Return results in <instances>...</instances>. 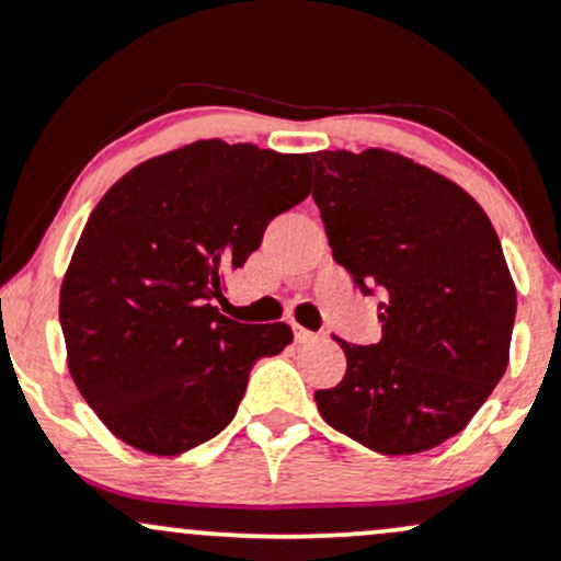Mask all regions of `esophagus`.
<instances>
[{
	"mask_svg": "<svg viewBox=\"0 0 561 561\" xmlns=\"http://www.w3.org/2000/svg\"><path fill=\"white\" fill-rule=\"evenodd\" d=\"M293 330H296V341H298V344H311V341H317V335L314 333H311V330H306V328H293Z\"/></svg>",
	"mask_w": 561,
	"mask_h": 561,
	"instance_id": "1",
	"label": "esophagus"
}]
</instances>
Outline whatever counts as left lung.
I'll return each mask as SVG.
<instances>
[{"mask_svg":"<svg viewBox=\"0 0 561 561\" xmlns=\"http://www.w3.org/2000/svg\"><path fill=\"white\" fill-rule=\"evenodd\" d=\"M314 191L333 261L379 296V344L335 339L344 379L317 389L322 420L379 454L444 444L508 368L516 287L473 196L389 150H322Z\"/></svg>","mask_w":561,"mask_h":561,"instance_id":"8db88e82","label":"left lung"}]
</instances>
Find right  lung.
<instances>
[{
	"instance_id": "obj_1",
	"label": "right lung",
	"mask_w": 561,
	"mask_h": 561,
	"mask_svg": "<svg viewBox=\"0 0 561 561\" xmlns=\"http://www.w3.org/2000/svg\"><path fill=\"white\" fill-rule=\"evenodd\" d=\"M309 156L202 139L139 163L88 217L61 282L69 374L112 435L176 457L236 416L285 322L222 317V276L309 196Z\"/></svg>"
}]
</instances>
